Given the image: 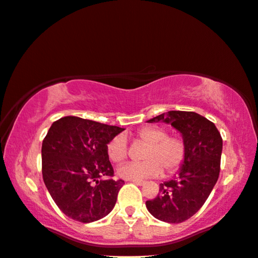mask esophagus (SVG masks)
Instances as JSON below:
<instances>
[{
	"label": "esophagus",
	"mask_w": 258,
	"mask_h": 258,
	"mask_svg": "<svg viewBox=\"0 0 258 258\" xmlns=\"http://www.w3.org/2000/svg\"><path fill=\"white\" fill-rule=\"evenodd\" d=\"M130 182L137 184V185H142V184H145L144 180H140V179H131Z\"/></svg>",
	"instance_id": "obj_1"
}]
</instances>
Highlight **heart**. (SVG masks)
Returning <instances> with one entry per match:
<instances>
[{"mask_svg": "<svg viewBox=\"0 0 258 258\" xmlns=\"http://www.w3.org/2000/svg\"><path fill=\"white\" fill-rule=\"evenodd\" d=\"M137 139L147 145L141 162H131L117 169L119 177L124 179H144L164 174H172L182 166L185 159L186 146L178 136H168L166 128L159 126H146L137 133ZM109 159L120 163L127 157V141L120 136L114 137L106 146Z\"/></svg>", "mask_w": 258, "mask_h": 258, "instance_id": "heart-1", "label": "heart"}]
</instances>
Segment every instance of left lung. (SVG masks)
<instances>
[{"label":"left lung","mask_w":258,"mask_h":258,"mask_svg":"<svg viewBox=\"0 0 258 258\" xmlns=\"http://www.w3.org/2000/svg\"><path fill=\"white\" fill-rule=\"evenodd\" d=\"M170 124L182 134L185 159L174 177L160 184V194L146 207L154 218L168 224L190 219L204 205L220 172L222 139L212 121L190 111H168L148 122Z\"/></svg>","instance_id":"8db88e82"}]
</instances>
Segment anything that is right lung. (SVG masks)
<instances>
[{
  "label": "right lung",
  "instance_id": "obj_1",
  "mask_svg": "<svg viewBox=\"0 0 258 258\" xmlns=\"http://www.w3.org/2000/svg\"><path fill=\"white\" fill-rule=\"evenodd\" d=\"M124 128L79 117L49 127L41 146L43 178L57 207L89 224L113 210L124 180H114L106 146Z\"/></svg>",
  "mask_w": 258,
  "mask_h": 258
}]
</instances>
